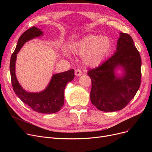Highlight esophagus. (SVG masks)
Masks as SVG:
<instances>
[{"label": "esophagus", "mask_w": 152, "mask_h": 152, "mask_svg": "<svg viewBox=\"0 0 152 152\" xmlns=\"http://www.w3.org/2000/svg\"><path fill=\"white\" fill-rule=\"evenodd\" d=\"M83 74V72L80 69H77L75 70V75L76 76H81Z\"/></svg>", "instance_id": "1"}]
</instances>
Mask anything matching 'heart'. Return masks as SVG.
<instances>
[{"label":"heart","mask_w":152,"mask_h":152,"mask_svg":"<svg viewBox=\"0 0 152 152\" xmlns=\"http://www.w3.org/2000/svg\"><path fill=\"white\" fill-rule=\"evenodd\" d=\"M112 48V42L107 36L89 35L75 44L73 51L83 58L87 65H99L105 60Z\"/></svg>","instance_id":"b5f03b06"}]
</instances>
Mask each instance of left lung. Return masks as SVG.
<instances>
[{
	"label": "left lung",
	"instance_id": "1",
	"mask_svg": "<svg viewBox=\"0 0 152 152\" xmlns=\"http://www.w3.org/2000/svg\"><path fill=\"white\" fill-rule=\"evenodd\" d=\"M142 61L130 35L120 33L116 52L100 66L87 72L91 79V100L97 109L115 111L124 108L134 97L141 83ZM121 66L125 74L117 77L114 69Z\"/></svg>",
	"mask_w": 152,
	"mask_h": 152
}]
</instances>
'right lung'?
Here are the masks:
<instances>
[{"label":"right lung","instance_id":"right-lung-1","mask_svg":"<svg viewBox=\"0 0 152 152\" xmlns=\"http://www.w3.org/2000/svg\"><path fill=\"white\" fill-rule=\"evenodd\" d=\"M42 34V32L35 26L28 29L21 34L11 56L10 71L13 89L20 99L37 113L50 114L58 112L63 106L65 100L64 91L67 83L75 77L74 69L54 75L45 90L39 93H29L25 91L18 83L15 75L17 54L26 42Z\"/></svg>","mask_w":152,"mask_h":152}]
</instances>
